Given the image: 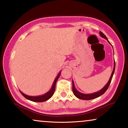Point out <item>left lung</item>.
Returning <instances> with one entry per match:
<instances>
[{"instance_id":"1","label":"left lung","mask_w":128,"mask_h":128,"mask_svg":"<svg viewBox=\"0 0 128 128\" xmlns=\"http://www.w3.org/2000/svg\"><path fill=\"white\" fill-rule=\"evenodd\" d=\"M100 36H101V37L107 40V41L108 42L111 44V43H110L109 41H108V40L107 39V38H106V36H105V35L103 34L101 31L100 32ZM115 62L114 60V69H113L112 72L111 77H110V79H109V80H108V82H107V83H106V86H105L103 87L102 89H101L100 90L98 91V92H93V93H92V94H83V93H82V92H78V91L76 90V87H75V86H74V82H73V80H72V84H73L72 90H73V94H74V95L76 96L77 98H78L83 100H89L94 99V98H96L100 97V96L101 95H102V94L106 92V90H107L108 87H109V86L110 84V83H111L112 78L114 73V72H115Z\"/></svg>"}]
</instances>
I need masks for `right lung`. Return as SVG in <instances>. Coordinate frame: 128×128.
<instances>
[{"instance_id":"add662e5","label":"right lung","mask_w":128,"mask_h":128,"mask_svg":"<svg viewBox=\"0 0 128 128\" xmlns=\"http://www.w3.org/2000/svg\"><path fill=\"white\" fill-rule=\"evenodd\" d=\"M60 73L61 72H60L58 73V74L57 75L56 78H55V79L54 80L53 83V84L51 88H50V90H49L48 92H46L45 94H42V95L41 96H30L26 95V94L23 93V92H22L20 90L21 94H22V95L26 98L28 100L34 101V102H44V101L48 100L50 98L52 97V96H53L54 92H55L56 83L58 79L59 76H60Z\"/></svg>"}]
</instances>
